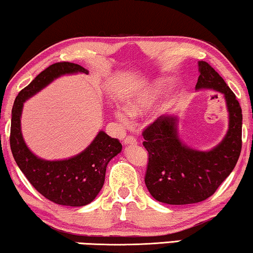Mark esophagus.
Returning <instances> with one entry per match:
<instances>
[{"instance_id": "34e87169", "label": "esophagus", "mask_w": 253, "mask_h": 253, "mask_svg": "<svg viewBox=\"0 0 253 253\" xmlns=\"http://www.w3.org/2000/svg\"><path fill=\"white\" fill-rule=\"evenodd\" d=\"M136 142H137L136 139L134 136H132V135L126 136V137H125V140H124L125 145H135Z\"/></svg>"}]
</instances>
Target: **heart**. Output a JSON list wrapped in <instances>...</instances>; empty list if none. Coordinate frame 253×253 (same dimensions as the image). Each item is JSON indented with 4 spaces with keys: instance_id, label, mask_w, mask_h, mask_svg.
Returning <instances> with one entry per match:
<instances>
[{
    "instance_id": "obj_1",
    "label": "heart",
    "mask_w": 253,
    "mask_h": 253,
    "mask_svg": "<svg viewBox=\"0 0 253 253\" xmlns=\"http://www.w3.org/2000/svg\"><path fill=\"white\" fill-rule=\"evenodd\" d=\"M161 86L156 85L154 88L150 91V93L137 95V97L130 99L127 105L128 108V113L124 110H116L114 111V117L117 118L118 121L123 125H128L129 124V114L133 117H139L150 107V105L153 103V99L155 98V95L159 93Z\"/></svg>"
}]
</instances>
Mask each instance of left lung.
Returning <instances> with one entry per match:
<instances>
[{"label": "left lung", "instance_id": "8db88e82", "mask_svg": "<svg viewBox=\"0 0 253 253\" xmlns=\"http://www.w3.org/2000/svg\"><path fill=\"white\" fill-rule=\"evenodd\" d=\"M196 89L224 94L229 129L212 149L202 152L185 146L177 133V117L161 116L143 130L148 152L145 183L156 201L182 206L207 200L229 176L242 150V108L224 79L207 62H198Z\"/></svg>", "mask_w": 253, "mask_h": 253}]
</instances>
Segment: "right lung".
Wrapping results in <instances>:
<instances>
[{"label": "right lung", "mask_w": 253, "mask_h": 253, "mask_svg": "<svg viewBox=\"0 0 253 253\" xmlns=\"http://www.w3.org/2000/svg\"><path fill=\"white\" fill-rule=\"evenodd\" d=\"M86 73L78 64L55 63L42 71L15 99L11 112L10 148L16 164L38 193L51 202L69 207L91 203L103 188L108 162L123 149L118 139L100 130L87 148L66 160L47 161L38 158L25 145L21 130V116L25 100L53 79L63 75Z\"/></svg>", "instance_id": "add662e5"}]
</instances>
